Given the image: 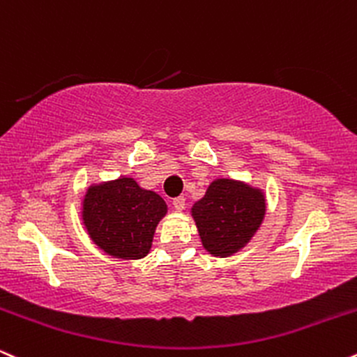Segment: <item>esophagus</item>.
<instances>
[{"instance_id": "1", "label": "esophagus", "mask_w": 357, "mask_h": 357, "mask_svg": "<svg viewBox=\"0 0 357 357\" xmlns=\"http://www.w3.org/2000/svg\"><path fill=\"white\" fill-rule=\"evenodd\" d=\"M172 205H174L175 211L182 212L183 208H185V199H183V197H175V199L172 200Z\"/></svg>"}]
</instances>
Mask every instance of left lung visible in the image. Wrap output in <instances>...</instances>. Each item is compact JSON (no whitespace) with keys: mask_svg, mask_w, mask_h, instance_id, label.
<instances>
[{"mask_svg":"<svg viewBox=\"0 0 357 357\" xmlns=\"http://www.w3.org/2000/svg\"><path fill=\"white\" fill-rule=\"evenodd\" d=\"M266 213L262 192L245 183L219 178L192 207L199 236L208 252L230 255L244 247Z\"/></svg>","mask_w":357,"mask_h":357,"instance_id":"obj_1","label":"left lung"}]
</instances>
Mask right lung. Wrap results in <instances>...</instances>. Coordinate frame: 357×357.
Returning <instances> with one entry per match:
<instances>
[{
  "instance_id": "right-lung-1",
  "label": "right lung",
  "mask_w": 357,
  "mask_h": 357,
  "mask_svg": "<svg viewBox=\"0 0 357 357\" xmlns=\"http://www.w3.org/2000/svg\"><path fill=\"white\" fill-rule=\"evenodd\" d=\"M165 213L160 195L127 177L91 187L83 200V220L91 241L119 259L145 257Z\"/></svg>"
}]
</instances>
